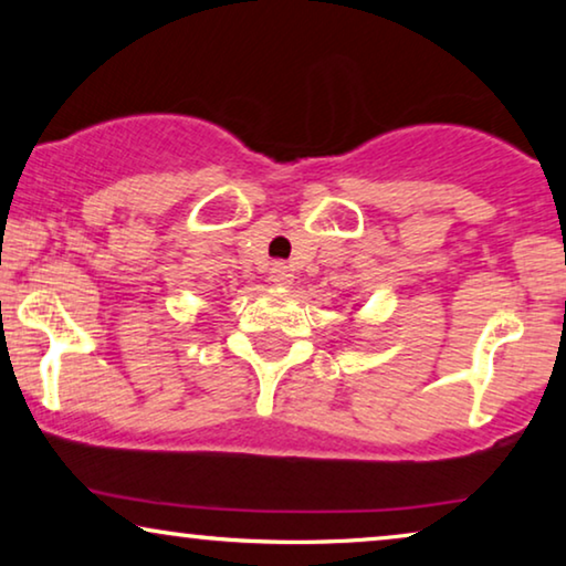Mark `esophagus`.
<instances>
[{
    "label": "esophagus",
    "mask_w": 566,
    "mask_h": 566,
    "mask_svg": "<svg viewBox=\"0 0 566 566\" xmlns=\"http://www.w3.org/2000/svg\"><path fill=\"white\" fill-rule=\"evenodd\" d=\"M270 281H273V285H277V289H291L293 285L291 268L283 265V262H275L273 270H270Z\"/></svg>",
    "instance_id": "esophagus-1"
}]
</instances>
